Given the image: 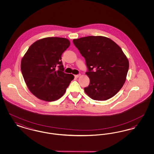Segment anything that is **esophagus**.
<instances>
[{
	"instance_id": "esophagus-1",
	"label": "esophagus",
	"mask_w": 154,
	"mask_h": 154,
	"mask_svg": "<svg viewBox=\"0 0 154 154\" xmlns=\"http://www.w3.org/2000/svg\"><path fill=\"white\" fill-rule=\"evenodd\" d=\"M80 76V74H77V75H74V77H75V78H79Z\"/></svg>"
}]
</instances>
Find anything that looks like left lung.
Instances as JSON below:
<instances>
[{"label":"left lung","mask_w":154,"mask_h":154,"mask_svg":"<svg viewBox=\"0 0 154 154\" xmlns=\"http://www.w3.org/2000/svg\"><path fill=\"white\" fill-rule=\"evenodd\" d=\"M73 43L85 59L90 80L86 94L95 100H106L123 87L129 60L121 47L106 37L90 36L73 39Z\"/></svg>","instance_id":"1"}]
</instances>
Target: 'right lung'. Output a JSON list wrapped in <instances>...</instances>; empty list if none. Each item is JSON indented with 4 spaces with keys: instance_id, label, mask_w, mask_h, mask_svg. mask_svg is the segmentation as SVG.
I'll return each mask as SVG.
<instances>
[{
    "instance_id": "obj_1",
    "label": "right lung",
    "mask_w": 154,
    "mask_h": 154,
    "mask_svg": "<svg viewBox=\"0 0 154 154\" xmlns=\"http://www.w3.org/2000/svg\"><path fill=\"white\" fill-rule=\"evenodd\" d=\"M70 41L63 37H45L37 40L22 57L21 69L30 92L45 102L58 100L66 92L73 74L63 72L62 54Z\"/></svg>"
}]
</instances>
